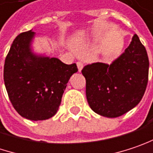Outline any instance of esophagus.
Instances as JSON below:
<instances>
[{
    "label": "esophagus",
    "instance_id": "esophagus-1",
    "mask_svg": "<svg viewBox=\"0 0 153 153\" xmlns=\"http://www.w3.org/2000/svg\"><path fill=\"white\" fill-rule=\"evenodd\" d=\"M76 65H77V69H78V71L79 72H81L82 70V68H83V63L81 62H76Z\"/></svg>",
    "mask_w": 153,
    "mask_h": 153
}]
</instances>
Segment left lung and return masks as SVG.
<instances>
[{
	"mask_svg": "<svg viewBox=\"0 0 153 153\" xmlns=\"http://www.w3.org/2000/svg\"><path fill=\"white\" fill-rule=\"evenodd\" d=\"M82 73L93 111L106 117H120L137 106L145 94L149 73L146 49L135 34L125 52L111 64H89Z\"/></svg>",
	"mask_w": 153,
	"mask_h": 153,
	"instance_id": "8db88e82",
	"label": "left lung"
}]
</instances>
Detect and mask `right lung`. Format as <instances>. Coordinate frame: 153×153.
I'll return each mask as SVG.
<instances>
[{
	"instance_id": "add662e5",
	"label": "right lung",
	"mask_w": 153,
	"mask_h": 153,
	"mask_svg": "<svg viewBox=\"0 0 153 153\" xmlns=\"http://www.w3.org/2000/svg\"><path fill=\"white\" fill-rule=\"evenodd\" d=\"M36 33L17 36L5 59L3 77L10 102L17 112L29 120H46L55 116L76 63L65 64L56 57L33 52Z\"/></svg>"
}]
</instances>
